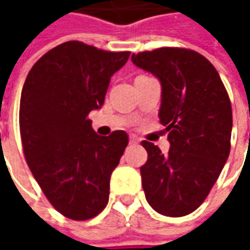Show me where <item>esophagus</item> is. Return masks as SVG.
<instances>
[{
	"label": "esophagus",
	"mask_w": 250,
	"mask_h": 250,
	"mask_svg": "<svg viewBox=\"0 0 250 250\" xmlns=\"http://www.w3.org/2000/svg\"><path fill=\"white\" fill-rule=\"evenodd\" d=\"M129 143L130 145H138V143H139V139H138L136 136H133V135H132V136L129 138Z\"/></svg>",
	"instance_id": "1"
}]
</instances>
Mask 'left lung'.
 Returning <instances> with one entry per match:
<instances>
[{"instance_id": "1", "label": "left lung", "mask_w": 250, "mask_h": 250, "mask_svg": "<svg viewBox=\"0 0 250 250\" xmlns=\"http://www.w3.org/2000/svg\"><path fill=\"white\" fill-rule=\"evenodd\" d=\"M132 62L161 83L160 122L169 150L147 140L140 167L146 200L168 217L190 214L216 184L231 149L232 108L221 78L202 54L163 47L132 54Z\"/></svg>"}]
</instances>
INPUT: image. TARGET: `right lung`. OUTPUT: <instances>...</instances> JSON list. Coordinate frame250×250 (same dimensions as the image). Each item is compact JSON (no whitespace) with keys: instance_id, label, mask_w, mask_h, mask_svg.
<instances>
[{"instance_id":"1","label":"right lung","mask_w":250,"mask_h":250,"mask_svg":"<svg viewBox=\"0 0 250 250\" xmlns=\"http://www.w3.org/2000/svg\"><path fill=\"white\" fill-rule=\"evenodd\" d=\"M129 55L66 42L44 54L24 81L19 108L24 157L48 202L71 220L93 218L108 203L111 174L128 135L100 136L87 115L101 108L111 76Z\"/></svg>"}]
</instances>
